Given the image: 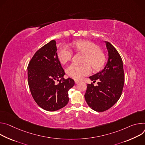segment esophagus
Returning <instances> with one entry per match:
<instances>
[{"label": "esophagus", "mask_w": 145, "mask_h": 145, "mask_svg": "<svg viewBox=\"0 0 145 145\" xmlns=\"http://www.w3.org/2000/svg\"><path fill=\"white\" fill-rule=\"evenodd\" d=\"M79 81H78V80H75V83L76 84H78L79 83Z\"/></svg>", "instance_id": "34e87169"}]
</instances>
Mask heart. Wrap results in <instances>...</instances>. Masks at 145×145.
I'll return each mask as SVG.
<instances>
[{
	"label": "heart",
	"instance_id": "heart-1",
	"mask_svg": "<svg viewBox=\"0 0 145 145\" xmlns=\"http://www.w3.org/2000/svg\"><path fill=\"white\" fill-rule=\"evenodd\" d=\"M71 46L79 53L85 54L82 65L72 64L66 69L67 74L74 79H80L89 75L93 70L98 71L105 65V55L97 44L88 40H78L71 43ZM57 57L62 64H66L72 57V52L69 46H61L57 52ZM91 65L90 66L89 65Z\"/></svg>",
	"mask_w": 145,
	"mask_h": 145
}]
</instances>
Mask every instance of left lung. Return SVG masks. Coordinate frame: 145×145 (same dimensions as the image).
I'll return each instance as SVG.
<instances>
[{"instance_id":"1","label":"left lung","mask_w":145,"mask_h":145,"mask_svg":"<svg viewBox=\"0 0 145 145\" xmlns=\"http://www.w3.org/2000/svg\"><path fill=\"white\" fill-rule=\"evenodd\" d=\"M108 60L105 68L100 72L89 77L93 83L98 81L97 86L88 84L85 94L88 105L94 110L104 112L113 106L122 93L124 73L123 61L116 48L105 41Z\"/></svg>"}]
</instances>
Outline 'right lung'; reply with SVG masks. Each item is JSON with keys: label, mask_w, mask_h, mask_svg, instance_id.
<instances>
[{"label": "right lung", "mask_w": 145, "mask_h": 145, "mask_svg": "<svg viewBox=\"0 0 145 145\" xmlns=\"http://www.w3.org/2000/svg\"><path fill=\"white\" fill-rule=\"evenodd\" d=\"M55 40L37 51L27 66V80L32 97L41 108L55 111L65 106L69 101V90L75 84L65 74L57 57Z\"/></svg>", "instance_id": "add662e5"}]
</instances>
